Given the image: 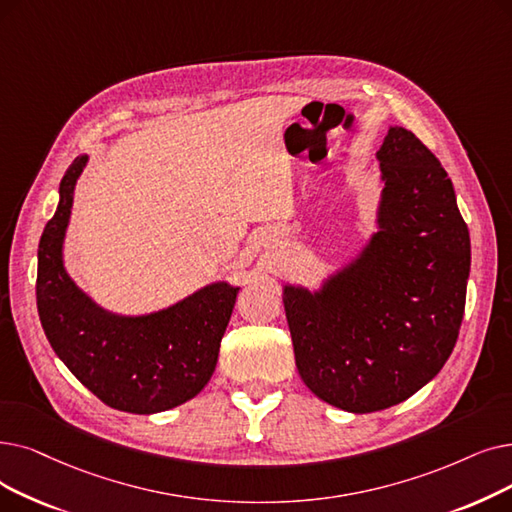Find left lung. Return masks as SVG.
Returning <instances> with one entry per match:
<instances>
[{"mask_svg": "<svg viewBox=\"0 0 512 512\" xmlns=\"http://www.w3.org/2000/svg\"><path fill=\"white\" fill-rule=\"evenodd\" d=\"M376 159V232L318 291L282 288L303 383L353 414L391 408L437 376L458 339L471 272L469 228L435 154L391 125Z\"/></svg>", "mask_w": 512, "mask_h": 512, "instance_id": "8db88e82", "label": "left lung"}]
</instances>
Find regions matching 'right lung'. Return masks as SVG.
<instances>
[{
	"label": "right lung",
	"mask_w": 512,
	"mask_h": 512,
	"mask_svg": "<svg viewBox=\"0 0 512 512\" xmlns=\"http://www.w3.org/2000/svg\"><path fill=\"white\" fill-rule=\"evenodd\" d=\"M87 159L81 154L66 169L56 213L39 240V320L58 358L106 406L131 414L165 412L209 383L240 286L211 282L142 316L113 314L85 295L66 272L62 249Z\"/></svg>",
	"instance_id": "1"
}]
</instances>
